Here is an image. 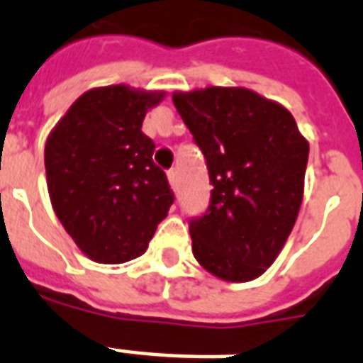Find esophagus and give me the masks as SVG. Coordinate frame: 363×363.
<instances>
[{"label":"esophagus","mask_w":363,"mask_h":363,"mask_svg":"<svg viewBox=\"0 0 363 363\" xmlns=\"http://www.w3.org/2000/svg\"><path fill=\"white\" fill-rule=\"evenodd\" d=\"M167 181H169L171 188H173V190H177V171L175 169L167 171Z\"/></svg>","instance_id":"34e87169"}]
</instances>
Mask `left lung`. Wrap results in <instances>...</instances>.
Wrapping results in <instances>:
<instances>
[{"mask_svg": "<svg viewBox=\"0 0 363 363\" xmlns=\"http://www.w3.org/2000/svg\"><path fill=\"white\" fill-rule=\"evenodd\" d=\"M173 104L213 184L209 209L190 220L194 256L222 281L258 279L298 218L309 141L286 107L248 88L175 92Z\"/></svg>", "mask_w": 363, "mask_h": 363, "instance_id": "8db88e82", "label": "left lung"}]
</instances>
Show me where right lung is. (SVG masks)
<instances>
[{
  "instance_id": "add662e5",
  "label": "right lung",
  "mask_w": 363,
  "mask_h": 363,
  "mask_svg": "<svg viewBox=\"0 0 363 363\" xmlns=\"http://www.w3.org/2000/svg\"><path fill=\"white\" fill-rule=\"evenodd\" d=\"M165 92L92 88L48 133L45 169L52 209L81 252L98 264L141 256L173 203L167 177L141 131Z\"/></svg>"
}]
</instances>
